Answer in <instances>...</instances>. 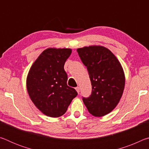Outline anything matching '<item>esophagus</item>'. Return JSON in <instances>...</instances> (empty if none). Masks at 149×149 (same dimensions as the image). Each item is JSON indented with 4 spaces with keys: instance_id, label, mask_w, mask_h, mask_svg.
I'll return each mask as SVG.
<instances>
[{
    "instance_id": "1",
    "label": "esophagus",
    "mask_w": 149,
    "mask_h": 149,
    "mask_svg": "<svg viewBox=\"0 0 149 149\" xmlns=\"http://www.w3.org/2000/svg\"><path fill=\"white\" fill-rule=\"evenodd\" d=\"M75 90L77 91V92L78 93V94H79V91H80V89H79V87H75Z\"/></svg>"
}]
</instances>
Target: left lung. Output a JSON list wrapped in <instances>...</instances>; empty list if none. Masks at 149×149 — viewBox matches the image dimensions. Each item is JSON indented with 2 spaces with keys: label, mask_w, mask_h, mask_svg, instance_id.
<instances>
[{
  "label": "left lung",
  "mask_w": 149,
  "mask_h": 149,
  "mask_svg": "<svg viewBox=\"0 0 149 149\" xmlns=\"http://www.w3.org/2000/svg\"><path fill=\"white\" fill-rule=\"evenodd\" d=\"M89 73L92 92L83 101L91 114L101 117L116 107L125 86V75L120 62L107 48L90 46L77 50Z\"/></svg>",
  "instance_id": "1"
}]
</instances>
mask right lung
<instances>
[{
    "instance_id": "obj_1",
    "label": "right lung",
    "mask_w": 149,
    "mask_h": 149,
    "mask_svg": "<svg viewBox=\"0 0 149 149\" xmlns=\"http://www.w3.org/2000/svg\"><path fill=\"white\" fill-rule=\"evenodd\" d=\"M70 49H47L35 60L27 77V89L34 104L49 117L61 116L77 95L68 86L64 64Z\"/></svg>"
}]
</instances>
